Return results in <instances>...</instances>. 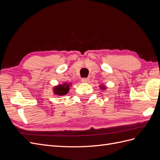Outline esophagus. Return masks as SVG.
<instances>
[{
  "mask_svg": "<svg viewBox=\"0 0 160 160\" xmlns=\"http://www.w3.org/2000/svg\"><path fill=\"white\" fill-rule=\"evenodd\" d=\"M89 81V78H82L81 81L83 82V83H88V82Z\"/></svg>",
  "mask_w": 160,
  "mask_h": 160,
  "instance_id": "obj_1",
  "label": "esophagus"
}]
</instances>
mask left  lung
<instances>
[{"mask_svg":"<svg viewBox=\"0 0 160 160\" xmlns=\"http://www.w3.org/2000/svg\"><path fill=\"white\" fill-rule=\"evenodd\" d=\"M101 89H105V87H103V86H102V87H101Z\"/></svg>","mask_w":160,"mask_h":160,"instance_id":"1","label":"left lung"}]
</instances>
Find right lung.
I'll list each match as a JSON object with an SVG mask.
<instances>
[{"instance_id":"add662e5","label":"right lung","mask_w":160,"mask_h":160,"mask_svg":"<svg viewBox=\"0 0 160 160\" xmlns=\"http://www.w3.org/2000/svg\"><path fill=\"white\" fill-rule=\"evenodd\" d=\"M71 83H64L62 85H59L55 86L54 88H53V91H54V93L57 95H64L67 93H68V92L70 89V85Z\"/></svg>"}]
</instances>
